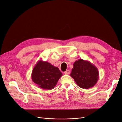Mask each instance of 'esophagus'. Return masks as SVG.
<instances>
[{"mask_svg": "<svg viewBox=\"0 0 122 122\" xmlns=\"http://www.w3.org/2000/svg\"><path fill=\"white\" fill-rule=\"evenodd\" d=\"M64 73H65V74L69 75V74L70 73V70H66V71Z\"/></svg>", "mask_w": 122, "mask_h": 122, "instance_id": "34e87169", "label": "esophagus"}]
</instances>
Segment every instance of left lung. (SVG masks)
Wrapping results in <instances>:
<instances>
[{"mask_svg":"<svg viewBox=\"0 0 122 122\" xmlns=\"http://www.w3.org/2000/svg\"><path fill=\"white\" fill-rule=\"evenodd\" d=\"M99 75L98 70L94 65L82 59L74 62L70 74L76 84L84 89L93 87L98 81Z\"/></svg>","mask_w":122,"mask_h":122,"instance_id":"8db88e82","label":"left lung"}]
</instances>
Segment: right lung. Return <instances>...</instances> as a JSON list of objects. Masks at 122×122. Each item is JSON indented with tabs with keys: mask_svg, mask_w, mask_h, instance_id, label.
I'll return each instance as SVG.
<instances>
[{
	"mask_svg": "<svg viewBox=\"0 0 122 122\" xmlns=\"http://www.w3.org/2000/svg\"><path fill=\"white\" fill-rule=\"evenodd\" d=\"M59 69L49 62L39 60L32 70V81L44 90H52L62 76Z\"/></svg>",
	"mask_w": 122,
	"mask_h": 122,
	"instance_id": "1",
	"label": "right lung"
}]
</instances>
